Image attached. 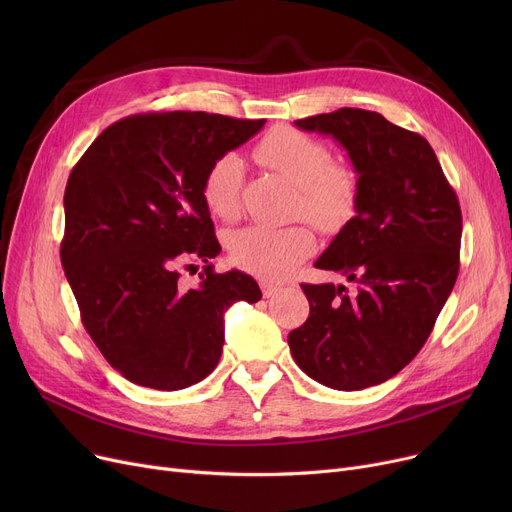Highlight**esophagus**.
<instances>
[{
    "mask_svg": "<svg viewBox=\"0 0 512 512\" xmlns=\"http://www.w3.org/2000/svg\"><path fill=\"white\" fill-rule=\"evenodd\" d=\"M259 286H261V290H263V297H274V294L280 290V286L278 284H274L272 280H259Z\"/></svg>",
    "mask_w": 512,
    "mask_h": 512,
    "instance_id": "obj_1",
    "label": "esophagus"
}]
</instances>
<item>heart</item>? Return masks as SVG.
<instances>
[{"label": "heart", "mask_w": 512, "mask_h": 512, "mask_svg": "<svg viewBox=\"0 0 512 512\" xmlns=\"http://www.w3.org/2000/svg\"><path fill=\"white\" fill-rule=\"evenodd\" d=\"M257 159L294 186L299 199L294 211L321 230L336 232L355 218L359 203L357 174L332 164L330 149L307 132L280 126L267 132L257 145ZM201 195L213 215L234 220L242 205V164L236 153H224L203 176ZM315 234L307 224L242 228L230 238L232 261L259 278H284L315 251Z\"/></svg>", "instance_id": "b5f03b06"}]
</instances>
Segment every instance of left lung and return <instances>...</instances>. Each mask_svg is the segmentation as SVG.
Returning <instances> with one entry per match:
<instances>
[{
    "label": "left lung",
    "instance_id": "obj_1",
    "mask_svg": "<svg viewBox=\"0 0 512 512\" xmlns=\"http://www.w3.org/2000/svg\"><path fill=\"white\" fill-rule=\"evenodd\" d=\"M294 124L346 149L359 203L315 261L355 290L301 284L309 317L288 334L290 353L328 388L378 386L415 359L450 297L459 276L461 205L421 134L378 112L342 107Z\"/></svg>",
    "mask_w": 512,
    "mask_h": 512
}]
</instances>
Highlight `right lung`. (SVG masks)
I'll use <instances>...</instances> for the list:
<instances>
[{
	"instance_id": "right-lung-1",
	"label": "right lung",
	"mask_w": 512,
	"mask_h": 512,
	"mask_svg": "<svg viewBox=\"0 0 512 512\" xmlns=\"http://www.w3.org/2000/svg\"><path fill=\"white\" fill-rule=\"evenodd\" d=\"M263 124L207 112L128 116L72 168L62 265L85 330L132 384L172 392L201 382L222 357L226 309L261 299L251 276L213 272L222 247L201 184ZM197 260L202 282L182 291L177 267Z\"/></svg>"
}]
</instances>
